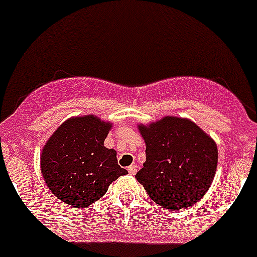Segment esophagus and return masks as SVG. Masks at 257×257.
Wrapping results in <instances>:
<instances>
[{
    "label": "esophagus",
    "mask_w": 257,
    "mask_h": 257,
    "mask_svg": "<svg viewBox=\"0 0 257 257\" xmlns=\"http://www.w3.org/2000/svg\"><path fill=\"white\" fill-rule=\"evenodd\" d=\"M127 170H128V174H130V175H135L136 172H138V166H136V165H131L130 167H128V169H127Z\"/></svg>",
    "instance_id": "obj_1"
}]
</instances>
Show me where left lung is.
<instances>
[{
    "label": "left lung",
    "instance_id": "1",
    "mask_svg": "<svg viewBox=\"0 0 257 257\" xmlns=\"http://www.w3.org/2000/svg\"><path fill=\"white\" fill-rule=\"evenodd\" d=\"M147 160L136 180L166 210L189 207L205 196L217 167V147L194 122L179 117L138 126Z\"/></svg>",
    "mask_w": 257,
    "mask_h": 257
}]
</instances>
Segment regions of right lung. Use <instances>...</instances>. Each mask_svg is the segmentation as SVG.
<instances>
[{"label": "right lung", "instance_id": "right-lung-1", "mask_svg": "<svg viewBox=\"0 0 257 257\" xmlns=\"http://www.w3.org/2000/svg\"><path fill=\"white\" fill-rule=\"evenodd\" d=\"M110 122L96 115L69 118L47 140L41 154V171L52 194L76 208L100 199L112 181L127 174L117 152L104 147Z\"/></svg>", "mask_w": 257, "mask_h": 257}]
</instances>
